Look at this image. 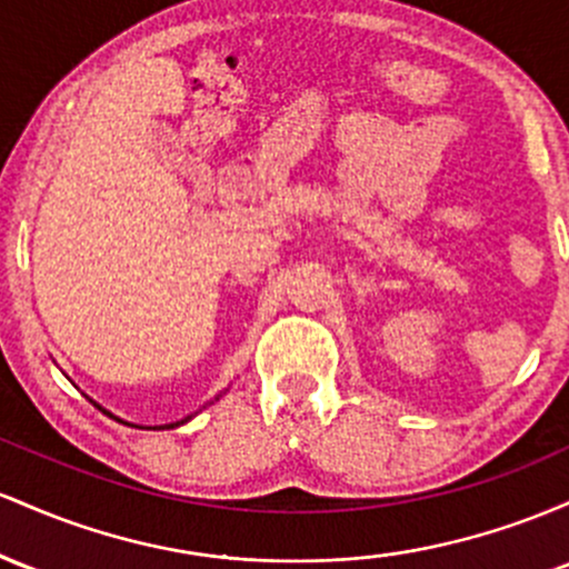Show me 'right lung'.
I'll return each mask as SVG.
<instances>
[{
  "label": "right lung",
  "mask_w": 569,
  "mask_h": 569,
  "mask_svg": "<svg viewBox=\"0 0 569 569\" xmlns=\"http://www.w3.org/2000/svg\"><path fill=\"white\" fill-rule=\"evenodd\" d=\"M214 400H220V395H217ZM91 403H93V406H99V403H96V400H91ZM99 408H101V406H99ZM101 411H104V413H110V411H107V408H101ZM110 417H112V419H118V417H114V413H110ZM190 419H193V413H190V417L180 419V422H171V425H158V427H147V430H171V427H180V425H184V422H190ZM118 422H123V419H118ZM123 425H129V422H123ZM131 427H139V425H131ZM139 430H144V427H139Z\"/></svg>",
  "instance_id": "1"
}]
</instances>
